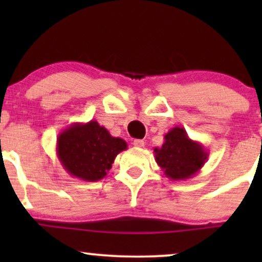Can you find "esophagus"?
Instances as JSON below:
<instances>
[{
    "label": "esophagus",
    "instance_id": "esophagus-1",
    "mask_svg": "<svg viewBox=\"0 0 262 262\" xmlns=\"http://www.w3.org/2000/svg\"><path fill=\"white\" fill-rule=\"evenodd\" d=\"M133 144H134L135 148H143V146H144V140H141V139H135V140L133 141Z\"/></svg>",
    "mask_w": 262,
    "mask_h": 262
}]
</instances>
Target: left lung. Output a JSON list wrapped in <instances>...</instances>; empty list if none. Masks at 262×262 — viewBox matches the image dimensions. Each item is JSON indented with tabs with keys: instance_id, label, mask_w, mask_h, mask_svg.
<instances>
[{
	"instance_id": "1",
	"label": "left lung",
	"mask_w": 262,
	"mask_h": 262,
	"mask_svg": "<svg viewBox=\"0 0 262 262\" xmlns=\"http://www.w3.org/2000/svg\"><path fill=\"white\" fill-rule=\"evenodd\" d=\"M154 154L164 175L173 181L193 177L208 159L202 144L192 140L181 127L170 129L165 134L164 144L154 148Z\"/></svg>"
}]
</instances>
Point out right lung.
Returning a JSON list of instances; mask_svg holds the SVG:
<instances>
[{
  "mask_svg": "<svg viewBox=\"0 0 262 262\" xmlns=\"http://www.w3.org/2000/svg\"><path fill=\"white\" fill-rule=\"evenodd\" d=\"M127 146L125 140L112 137L97 121H90L74 123L60 132L56 155L71 176L95 182L107 175L116 156Z\"/></svg>",
  "mask_w": 262,
  "mask_h": 262,
  "instance_id": "1",
  "label": "right lung"
}]
</instances>
